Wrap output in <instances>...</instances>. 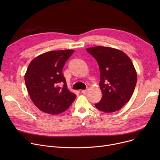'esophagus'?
Segmentation results:
<instances>
[{
    "mask_svg": "<svg viewBox=\"0 0 160 160\" xmlns=\"http://www.w3.org/2000/svg\"><path fill=\"white\" fill-rule=\"evenodd\" d=\"M88 92V89H84V90H82V93L83 94H86Z\"/></svg>",
    "mask_w": 160,
    "mask_h": 160,
    "instance_id": "esophagus-1",
    "label": "esophagus"
}]
</instances>
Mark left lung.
Listing matches in <instances>:
<instances>
[{
  "label": "left lung",
  "mask_w": 160,
  "mask_h": 160,
  "mask_svg": "<svg viewBox=\"0 0 160 160\" xmlns=\"http://www.w3.org/2000/svg\"><path fill=\"white\" fill-rule=\"evenodd\" d=\"M86 50L96 59L100 72L102 97L95 107L106 113L119 110L130 100L137 83L132 60L121 50L112 47L97 46Z\"/></svg>",
  "instance_id": "left-lung-1"
}]
</instances>
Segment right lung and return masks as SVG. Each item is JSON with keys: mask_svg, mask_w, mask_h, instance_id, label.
<instances>
[{"mask_svg": "<svg viewBox=\"0 0 160 160\" xmlns=\"http://www.w3.org/2000/svg\"><path fill=\"white\" fill-rule=\"evenodd\" d=\"M74 50L49 51L30 63L24 75L28 94L42 112L56 115L66 111L77 97L67 89L63 67Z\"/></svg>", "mask_w": 160, "mask_h": 160, "instance_id": "1", "label": "right lung"}]
</instances>
